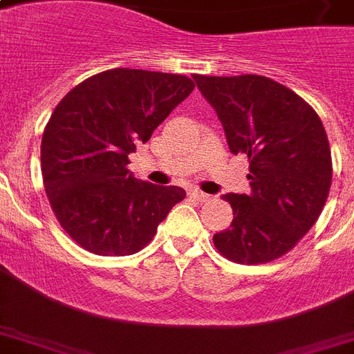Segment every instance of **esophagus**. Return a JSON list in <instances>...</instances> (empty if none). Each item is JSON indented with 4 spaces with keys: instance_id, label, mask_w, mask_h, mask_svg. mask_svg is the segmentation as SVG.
Instances as JSON below:
<instances>
[{
    "instance_id": "34e87169",
    "label": "esophagus",
    "mask_w": 354,
    "mask_h": 354,
    "mask_svg": "<svg viewBox=\"0 0 354 354\" xmlns=\"http://www.w3.org/2000/svg\"><path fill=\"white\" fill-rule=\"evenodd\" d=\"M189 194H191V198L198 200V202H209L211 200L209 194H205L204 191H200V189H196V187L189 189Z\"/></svg>"
}]
</instances>
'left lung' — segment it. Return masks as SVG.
I'll use <instances>...</instances> for the list:
<instances>
[{"instance_id": "1", "label": "left lung", "mask_w": 354, "mask_h": 354, "mask_svg": "<svg viewBox=\"0 0 354 354\" xmlns=\"http://www.w3.org/2000/svg\"><path fill=\"white\" fill-rule=\"evenodd\" d=\"M221 119L232 154L250 161V194H224L230 230L213 235L221 255L263 264L290 252L318 221L333 180L330 147L313 106L261 77L193 75Z\"/></svg>"}]
</instances>
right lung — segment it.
<instances>
[{
  "instance_id": "obj_1",
  "label": "right lung",
  "mask_w": 354,
  "mask_h": 354,
  "mask_svg": "<svg viewBox=\"0 0 354 354\" xmlns=\"http://www.w3.org/2000/svg\"><path fill=\"white\" fill-rule=\"evenodd\" d=\"M193 90L185 75L115 68L58 102L41 138V178L57 221L80 248L138 253L185 198L182 187L141 182L127 165Z\"/></svg>"
}]
</instances>
